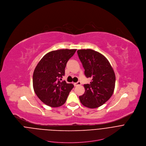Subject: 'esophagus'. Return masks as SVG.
I'll return each instance as SVG.
<instances>
[{
	"mask_svg": "<svg viewBox=\"0 0 146 146\" xmlns=\"http://www.w3.org/2000/svg\"><path fill=\"white\" fill-rule=\"evenodd\" d=\"M74 84V85L75 86H78V85H80L82 83H81V82H77V83H75Z\"/></svg>",
	"mask_w": 146,
	"mask_h": 146,
	"instance_id": "1",
	"label": "esophagus"
}]
</instances>
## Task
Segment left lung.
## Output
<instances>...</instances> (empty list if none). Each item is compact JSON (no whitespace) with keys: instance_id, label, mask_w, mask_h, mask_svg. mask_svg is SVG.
Returning a JSON list of instances; mask_svg holds the SVG:
<instances>
[{"instance_id":"1","label":"left lung","mask_w":146,"mask_h":146,"mask_svg":"<svg viewBox=\"0 0 146 146\" xmlns=\"http://www.w3.org/2000/svg\"><path fill=\"white\" fill-rule=\"evenodd\" d=\"M90 84H84V94L79 97L84 106L95 108L101 106L112 96L115 86L114 71L108 60L100 53L90 49L77 51Z\"/></svg>"}]
</instances>
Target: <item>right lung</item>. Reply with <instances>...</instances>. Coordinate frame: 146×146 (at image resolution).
Here are the masks:
<instances>
[{"label":"right lung","mask_w":146,"mask_h":146,"mask_svg":"<svg viewBox=\"0 0 146 146\" xmlns=\"http://www.w3.org/2000/svg\"><path fill=\"white\" fill-rule=\"evenodd\" d=\"M76 50L66 49L50 52L38 63L33 73V88L44 104L58 107L65 103L74 85L59 79L64 75L67 62Z\"/></svg>","instance_id":"right-lung-1"}]
</instances>
